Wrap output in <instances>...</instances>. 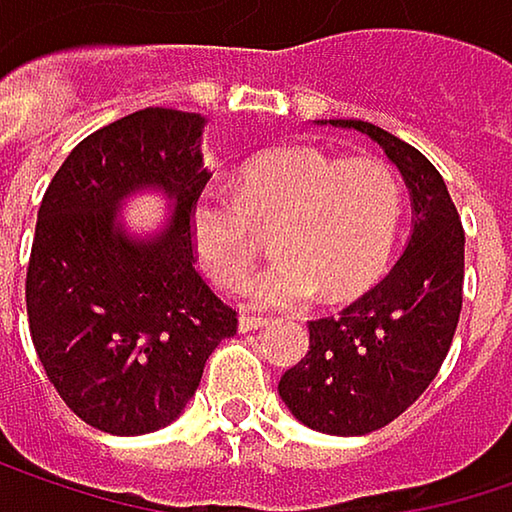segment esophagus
<instances>
[{"label": "esophagus", "mask_w": 512, "mask_h": 512, "mask_svg": "<svg viewBox=\"0 0 512 512\" xmlns=\"http://www.w3.org/2000/svg\"><path fill=\"white\" fill-rule=\"evenodd\" d=\"M237 325H240V331H243V334H249V331H257V328H266L269 322H266L263 316H249V313H243Z\"/></svg>", "instance_id": "obj_1"}]
</instances>
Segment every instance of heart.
Returning a JSON list of instances; mask_svg holds the SVG:
<instances>
[{"label": "heart", "mask_w": 512, "mask_h": 512, "mask_svg": "<svg viewBox=\"0 0 512 512\" xmlns=\"http://www.w3.org/2000/svg\"><path fill=\"white\" fill-rule=\"evenodd\" d=\"M401 181L378 158H337L310 146L272 149L234 178V193L202 187L190 202V243L202 269L237 287L272 225L278 257L243 284L257 307H299L319 290L351 299L375 284L393 252Z\"/></svg>", "instance_id": "1"}]
</instances>
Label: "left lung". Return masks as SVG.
<instances>
[{"label":"left lung","mask_w":512,"mask_h":512,"mask_svg":"<svg viewBox=\"0 0 512 512\" xmlns=\"http://www.w3.org/2000/svg\"><path fill=\"white\" fill-rule=\"evenodd\" d=\"M331 125L366 134L398 166L413 231L381 284L307 325L310 351L284 372L278 395L313 431L363 437L398 419L437 378L463 307L466 234L442 175L419 149L372 122Z\"/></svg>","instance_id":"1"}]
</instances>
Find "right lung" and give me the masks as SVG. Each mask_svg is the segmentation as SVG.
<instances>
[{
    "instance_id": "right-lung-1",
    "label": "right lung",
    "mask_w": 512,
    "mask_h": 512,
    "mask_svg": "<svg viewBox=\"0 0 512 512\" xmlns=\"http://www.w3.org/2000/svg\"><path fill=\"white\" fill-rule=\"evenodd\" d=\"M205 117L146 108L84 137L37 210L25 310L37 357L87 425L140 437L193 398L210 351L237 334V310L196 269L190 202L208 184ZM163 189L164 231L131 238L118 205Z\"/></svg>"
}]
</instances>
